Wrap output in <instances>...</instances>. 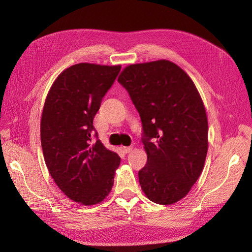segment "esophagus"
<instances>
[{
  "instance_id": "esophagus-1",
  "label": "esophagus",
  "mask_w": 252,
  "mask_h": 252,
  "mask_svg": "<svg viewBox=\"0 0 252 252\" xmlns=\"http://www.w3.org/2000/svg\"><path fill=\"white\" fill-rule=\"evenodd\" d=\"M133 149L132 146H129V147H123V151L125 152V154H129V152H131Z\"/></svg>"
}]
</instances>
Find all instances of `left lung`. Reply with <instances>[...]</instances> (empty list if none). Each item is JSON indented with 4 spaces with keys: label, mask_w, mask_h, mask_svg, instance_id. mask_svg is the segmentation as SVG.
Returning <instances> with one entry per match:
<instances>
[{
    "label": "left lung",
    "mask_w": 252,
    "mask_h": 252,
    "mask_svg": "<svg viewBox=\"0 0 252 252\" xmlns=\"http://www.w3.org/2000/svg\"><path fill=\"white\" fill-rule=\"evenodd\" d=\"M118 81L142 120L147 154L139 171L143 192L159 205L177 203L200 178L207 156L208 121L199 91L168 60L128 65Z\"/></svg>",
    "instance_id": "1"
}]
</instances>
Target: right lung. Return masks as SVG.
I'll return each mask as SVG.
<instances>
[{"label":"right lung","instance_id":"obj_1","mask_svg":"<svg viewBox=\"0 0 252 252\" xmlns=\"http://www.w3.org/2000/svg\"><path fill=\"white\" fill-rule=\"evenodd\" d=\"M121 65L79 63L52 83L41 118V143L48 171L70 200L93 206L113 186L121 158L100 140L91 143L94 119Z\"/></svg>","mask_w":252,"mask_h":252}]
</instances>
